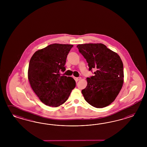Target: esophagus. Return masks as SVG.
Instances as JSON below:
<instances>
[{
    "instance_id": "esophagus-1",
    "label": "esophagus",
    "mask_w": 147,
    "mask_h": 147,
    "mask_svg": "<svg viewBox=\"0 0 147 147\" xmlns=\"http://www.w3.org/2000/svg\"><path fill=\"white\" fill-rule=\"evenodd\" d=\"M76 81H79V80H81V77H79V78H76Z\"/></svg>"
}]
</instances>
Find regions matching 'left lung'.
<instances>
[{
  "instance_id": "8db88e82",
  "label": "left lung",
  "mask_w": 147,
  "mask_h": 147,
  "mask_svg": "<svg viewBox=\"0 0 147 147\" xmlns=\"http://www.w3.org/2000/svg\"><path fill=\"white\" fill-rule=\"evenodd\" d=\"M94 76L87 78V85L82 90L85 100L91 106L101 108L115 100L123 84V65L120 56L102 44L77 45Z\"/></svg>"
}]
</instances>
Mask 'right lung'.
Masks as SVG:
<instances>
[{
  "instance_id": "right-lung-1",
  "label": "right lung",
  "mask_w": 147,
  "mask_h": 147,
  "mask_svg": "<svg viewBox=\"0 0 147 147\" xmlns=\"http://www.w3.org/2000/svg\"><path fill=\"white\" fill-rule=\"evenodd\" d=\"M73 47V45H49L36 51L30 59L29 82L40 101L47 106H60L76 87L73 78L59 74L65 71L67 55Z\"/></svg>"
}]
</instances>
